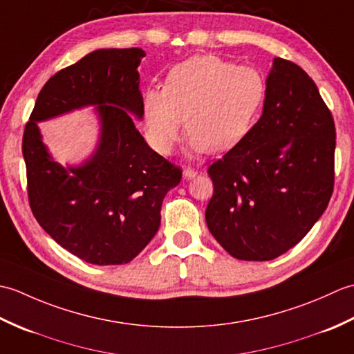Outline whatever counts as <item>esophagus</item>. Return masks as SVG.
<instances>
[{
  "instance_id": "1",
  "label": "esophagus",
  "mask_w": 354,
  "mask_h": 354,
  "mask_svg": "<svg viewBox=\"0 0 354 354\" xmlns=\"http://www.w3.org/2000/svg\"><path fill=\"white\" fill-rule=\"evenodd\" d=\"M183 175H184L185 179H192V178H194V176L198 175V171L194 170V169H192V167H185L184 171H183Z\"/></svg>"
}]
</instances>
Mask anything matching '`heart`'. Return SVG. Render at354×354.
<instances>
[{"instance_id":"heart-1","label":"heart","mask_w":354,"mask_h":354,"mask_svg":"<svg viewBox=\"0 0 354 354\" xmlns=\"http://www.w3.org/2000/svg\"><path fill=\"white\" fill-rule=\"evenodd\" d=\"M266 99V80L252 66L217 56H193L173 66L164 88L142 94L149 145L169 155L181 138L184 118L194 150L225 152L242 140Z\"/></svg>"}]
</instances>
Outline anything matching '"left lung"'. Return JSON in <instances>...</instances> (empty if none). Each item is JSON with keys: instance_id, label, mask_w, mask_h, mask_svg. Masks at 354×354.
I'll use <instances>...</instances> for the list:
<instances>
[{"instance_id": "1", "label": "left lung", "mask_w": 354, "mask_h": 354, "mask_svg": "<svg viewBox=\"0 0 354 354\" xmlns=\"http://www.w3.org/2000/svg\"><path fill=\"white\" fill-rule=\"evenodd\" d=\"M336 131L315 82L275 57L263 114L208 167L205 221L232 257L265 261L295 246L326 212L335 183Z\"/></svg>"}]
</instances>
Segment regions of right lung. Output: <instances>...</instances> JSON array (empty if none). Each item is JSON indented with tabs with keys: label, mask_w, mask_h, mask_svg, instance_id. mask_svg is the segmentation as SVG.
Masks as SVG:
<instances>
[{
	"label": "right lung",
	"mask_w": 354,
	"mask_h": 354,
	"mask_svg": "<svg viewBox=\"0 0 354 354\" xmlns=\"http://www.w3.org/2000/svg\"><path fill=\"white\" fill-rule=\"evenodd\" d=\"M141 48H102L57 71L37 95L22 137L28 202L37 223L91 265H123L145 250L161 223L165 194L183 170L149 147L142 118ZM97 106L101 137L93 155L64 168L52 160L37 123Z\"/></svg>",
	"instance_id": "add662e5"
}]
</instances>
